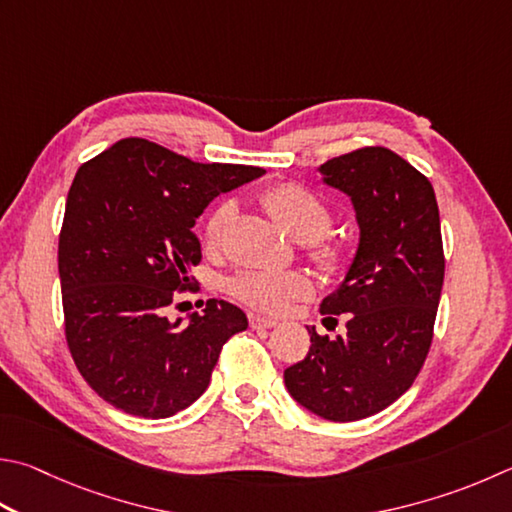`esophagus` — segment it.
Segmentation results:
<instances>
[{
    "mask_svg": "<svg viewBox=\"0 0 512 512\" xmlns=\"http://www.w3.org/2000/svg\"><path fill=\"white\" fill-rule=\"evenodd\" d=\"M248 322H250V327H253V329H273V327H277V320L264 318V315H257V313H250Z\"/></svg>",
    "mask_w": 512,
    "mask_h": 512,
    "instance_id": "34e87169",
    "label": "esophagus"
}]
</instances>
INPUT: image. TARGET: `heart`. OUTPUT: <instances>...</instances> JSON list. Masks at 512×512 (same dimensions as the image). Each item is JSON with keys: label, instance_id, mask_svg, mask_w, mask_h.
<instances>
[{"label": "heart", "instance_id": "heart-1", "mask_svg": "<svg viewBox=\"0 0 512 512\" xmlns=\"http://www.w3.org/2000/svg\"><path fill=\"white\" fill-rule=\"evenodd\" d=\"M264 208L291 232L304 241V250L322 271L336 273L347 262V248L340 239L324 232L333 221L329 201L302 183L286 181L273 185L262 197ZM230 215V203H221L206 219L203 235L210 246H217ZM311 277L302 271H241L230 280V293L237 300L266 313H282L293 300L311 293Z\"/></svg>", "mask_w": 512, "mask_h": 512}]
</instances>
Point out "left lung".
<instances>
[{
    "mask_svg": "<svg viewBox=\"0 0 512 512\" xmlns=\"http://www.w3.org/2000/svg\"><path fill=\"white\" fill-rule=\"evenodd\" d=\"M320 172L349 194L360 226L345 282L320 304L327 320L345 313L347 331L329 340L311 327L309 353L284 383L306 410L349 423L398 401L430 353L445 273L441 219L427 176L387 147H360Z\"/></svg>",
    "mask_w": 512,
    "mask_h": 512,
    "instance_id": "1",
    "label": "left lung"
}]
</instances>
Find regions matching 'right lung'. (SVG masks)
<instances>
[{
  "instance_id": "obj_1",
  "label": "right lung",
  "mask_w": 512,
  "mask_h": 512,
  "mask_svg": "<svg viewBox=\"0 0 512 512\" xmlns=\"http://www.w3.org/2000/svg\"><path fill=\"white\" fill-rule=\"evenodd\" d=\"M262 167L197 163L145 138H123L80 165L58 244L64 336L82 378L116 410L167 418L206 392L246 313L208 300L190 324L165 311L194 293V224L208 203Z\"/></svg>"
}]
</instances>
